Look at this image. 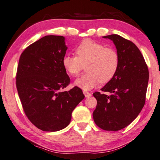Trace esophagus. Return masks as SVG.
Here are the masks:
<instances>
[{
  "label": "esophagus",
  "mask_w": 160,
  "mask_h": 160,
  "mask_svg": "<svg viewBox=\"0 0 160 160\" xmlns=\"http://www.w3.org/2000/svg\"><path fill=\"white\" fill-rule=\"evenodd\" d=\"M83 93H84V95L86 98H88V97H90L91 95H92V94L90 93L89 92H88V91H85L84 90L83 91Z\"/></svg>",
  "instance_id": "1"
}]
</instances>
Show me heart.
<instances>
[{
	"label": "heart",
	"instance_id": "heart-1",
	"mask_svg": "<svg viewBox=\"0 0 160 160\" xmlns=\"http://www.w3.org/2000/svg\"><path fill=\"white\" fill-rule=\"evenodd\" d=\"M77 56L66 55L62 58V65L70 75L78 76L86 68L84 75L75 80V85L88 90L99 83H108L118 72L120 58L118 52L112 48L86 39L76 48Z\"/></svg>",
	"mask_w": 160,
	"mask_h": 160
}]
</instances>
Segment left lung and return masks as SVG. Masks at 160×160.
<instances>
[{"mask_svg": "<svg viewBox=\"0 0 160 160\" xmlns=\"http://www.w3.org/2000/svg\"><path fill=\"white\" fill-rule=\"evenodd\" d=\"M103 38L113 41L120 64L115 77L101 89L110 95L93 93L98 102L93 119L102 130L118 131L130 125L144 107L149 70L143 55L135 43L116 34Z\"/></svg>", "mask_w": 160, "mask_h": 160, "instance_id": "left-lung-1", "label": "left lung"}]
</instances>
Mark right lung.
Segmentation results:
<instances>
[{
  "mask_svg": "<svg viewBox=\"0 0 160 160\" xmlns=\"http://www.w3.org/2000/svg\"><path fill=\"white\" fill-rule=\"evenodd\" d=\"M67 49L64 37L46 35L25 48L20 57L18 93L27 118L42 131L66 128L73 110L85 98L78 87L62 91L70 82L62 62Z\"/></svg>",
  "mask_w": 160,
  "mask_h": 160,
  "instance_id": "add662e5",
  "label": "right lung"
}]
</instances>
